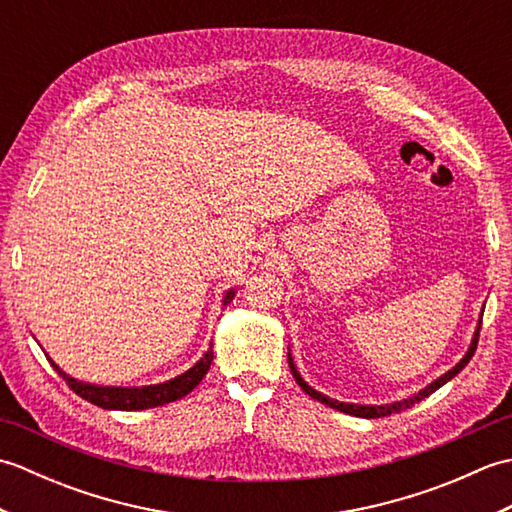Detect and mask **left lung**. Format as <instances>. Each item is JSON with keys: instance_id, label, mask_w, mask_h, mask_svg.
Returning a JSON list of instances; mask_svg holds the SVG:
<instances>
[{"instance_id": "obj_1", "label": "left lung", "mask_w": 512, "mask_h": 512, "mask_svg": "<svg viewBox=\"0 0 512 512\" xmlns=\"http://www.w3.org/2000/svg\"><path fill=\"white\" fill-rule=\"evenodd\" d=\"M482 314H484V310H482ZM482 314H480V321H477V328H475V334H473V339H471L469 350H466V354L462 356V361H460L458 365L451 367L449 372H444L440 378L433 380V383H429V385L424 387V389H420L418 394H413V396H409V398H402V400H396V402H387V405H354V402H341V400H334V398H330V396L321 394V391L312 389V387L306 383V380L301 378V374L297 372V365H295V361H292V354H290V350H288V365H290V372H292V376H295V380L299 383V387H301L303 391H306L308 396H312L314 400L323 402V405H328V407H332V409H336V411L350 413V416H356V418H385V416H391V413H400V411L409 409L411 405H416V402H420L422 398L431 396L433 391L440 389L444 383H449V380H451L453 376H458V374L462 372V369L466 367V363H469L471 358H473V354H475L477 339H480V330H482Z\"/></svg>"}]
</instances>
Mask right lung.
Masks as SVG:
<instances>
[{
  "mask_svg": "<svg viewBox=\"0 0 512 512\" xmlns=\"http://www.w3.org/2000/svg\"><path fill=\"white\" fill-rule=\"evenodd\" d=\"M235 297V288L226 290V295L222 299V306H228ZM48 361L52 367L57 369V374L68 383V387L74 389V394H79L88 402L96 407L103 409H116V411H140V409H151V407H160L167 405V402L180 400L200 385V380L209 372V367L213 363V345L204 352L200 358L187 372L167 380V383L160 385H145V387H103V385H92V383H83V380H76L70 374H65L63 369L52 361L48 356Z\"/></svg>",
  "mask_w": 512,
  "mask_h": 512,
  "instance_id": "obj_1",
  "label": "right lung"
}]
</instances>
